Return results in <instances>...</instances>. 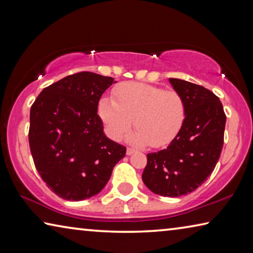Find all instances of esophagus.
Returning <instances> with one entry per match:
<instances>
[{"instance_id":"esophagus-1","label":"esophagus","mask_w":253,"mask_h":253,"mask_svg":"<svg viewBox=\"0 0 253 253\" xmlns=\"http://www.w3.org/2000/svg\"><path fill=\"white\" fill-rule=\"evenodd\" d=\"M134 153H135L134 148H127V151H126L127 155H131V154H134Z\"/></svg>"}]
</instances>
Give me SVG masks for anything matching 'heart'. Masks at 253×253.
Here are the masks:
<instances>
[{
  "label": "heart",
  "instance_id": "heart-1",
  "mask_svg": "<svg viewBox=\"0 0 253 253\" xmlns=\"http://www.w3.org/2000/svg\"><path fill=\"white\" fill-rule=\"evenodd\" d=\"M98 114L113 139H119L132 125L137 129L128 140L136 145L161 147L181 131L186 116L183 97L156 85L126 83L114 90V101L102 98Z\"/></svg>",
  "mask_w": 253,
  "mask_h": 253
}]
</instances>
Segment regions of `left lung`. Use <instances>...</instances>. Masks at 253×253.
I'll return each mask as SVG.
<instances>
[{"label": "left lung", "instance_id": "1", "mask_svg": "<svg viewBox=\"0 0 253 253\" xmlns=\"http://www.w3.org/2000/svg\"><path fill=\"white\" fill-rule=\"evenodd\" d=\"M183 97L186 116L168 147L147 154L143 182L153 193L178 198L201 186L215 168L224 140L225 114L219 97L202 85L169 78Z\"/></svg>", "mask_w": 253, "mask_h": 253}]
</instances>
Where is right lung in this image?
I'll list each match as a JSON object with an SVG mask.
<instances>
[{"label": "right lung", "mask_w": 253, "mask_h": 253, "mask_svg": "<svg viewBox=\"0 0 253 253\" xmlns=\"http://www.w3.org/2000/svg\"><path fill=\"white\" fill-rule=\"evenodd\" d=\"M111 77L78 72L44 88L30 110L29 143L38 173L68 201L96 195L109 181L126 147L109 139L98 116Z\"/></svg>", "instance_id": "1"}]
</instances>
